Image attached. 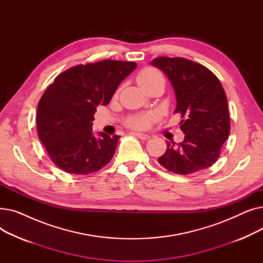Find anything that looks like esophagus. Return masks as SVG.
<instances>
[{"instance_id":"obj_1","label":"esophagus","mask_w":263,"mask_h":263,"mask_svg":"<svg viewBox=\"0 0 263 263\" xmlns=\"http://www.w3.org/2000/svg\"><path fill=\"white\" fill-rule=\"evenodd\" d=\"M137 137H139V139H141V140H149L150 139V136L148 135V134H146V133H141V132H135L134 133Z\"/></svg>"}]
</instances>
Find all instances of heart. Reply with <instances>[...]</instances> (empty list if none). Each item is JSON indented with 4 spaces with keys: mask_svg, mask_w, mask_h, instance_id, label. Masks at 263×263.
Segmentation results:
<instances>
[{
    "mask_svg": "<svg viewBox=\"0 0 263 263\" xmlns=\"http://www.w3.org/2000/svg\"><path fill=\"white\" fill-rule=\"evenodd\" d=\"M159 77H162V76L158 70H156V69L147 68V69H144V70L139 74V77H137V83H139L141 87H143ZM154 119H155V114H142V115L132 117L128 121V123L129 126L133 128H146Z\"/></svg>",
    "mask_w": 263,
    "mask_h": 263,
    "instance_id": "b5f03b06",
    "label": "heart"
}]
</instances>
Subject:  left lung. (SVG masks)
Segmentation results:
<instances>
[{"instance_id": "8db88e82", "label": "left lung", "mask_w": 263, "mask_h": 263, "mask_svg": "<svg viewBox=\"0 0 263 263\" xmlns=\"http://www.w3.org/2000/svg\"><path fill=\"white\" fill-rule=\"evenodd\" d=\"M165 73L176 96L175 113H180L183 142H166L158 162L168 172L189 175L217 161L228 139L230 118L226 93L208 68L182 58H157L150 62Z\"/></svg>"}]
</instances>
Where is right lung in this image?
<instances>
[{
  "label": "right lung",
  "instance_id": "1",
  "mask_svg": "<svg viewBox=\"0 0 263 263\" xmlns=\"http://www.w3.org/2000/svg\"><path fill=\"white\" fill-rule=\"evenodd\" d=\"M134 62L104 60L78 65L54 80L38 103L39 140L57 166L68 174L88 175L112 160L119 135L93 134L98 105H106Z\"/></svg>",
  "mask_w": 263,
  "mask_h": 263
}]
</instances>
